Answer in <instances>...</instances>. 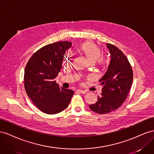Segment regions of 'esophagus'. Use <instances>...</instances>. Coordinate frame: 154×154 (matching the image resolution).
<instances>
[{
    "label": "esophagus",
    "mask_w": 154,
    "mask_h": 154,
    "mask_svg": "<svg viewBox=\"0 0 154 154\" xmlns=\"http://www.w3.org/2000/svg\"><path fill=\"white\" fill-rule=\"evenodd\" d=\"M77 92H79V93L83 94H85L86 93V91L82 90H81V89H77Z\"/></svg>",
    "instance_id": "1"
}]
</instances>
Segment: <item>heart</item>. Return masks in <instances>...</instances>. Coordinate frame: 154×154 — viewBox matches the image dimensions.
Returning a JSON list of instances; mask_svg holds the SVG:
<instances>
[{
  "instance_id": "heart-1",
  "label": "heart",
  "mask_w": 154,
  "mask_h": 154,
  "mask_svg": "<svg viewBox=\"0 0 154 154\" xmlns=\"http://www.w3.org/2000/svg\"><path fill=\"white\" fill-rule=\"evenodd\" d=\"M78 50L84 55L90 63L97 62L99 64H104L108 60L106 56L101 54L100 48L91 41H86L81 43L78 47Z\"/></svg>"
}]
</instances>
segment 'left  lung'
<instances>
[{
	"instance_id": "left-lung-1",
	"label": "left lung",
	"mask_w": 154,
	"mask_h": 154,
	"mask_svg": "<svg viewBox=\"0 0 154 154\" xmlns=\"http://www.w3.org/2000/svg\"><path fill=\"white\" fill-rule=\"evenodd\" d=\"M111 60L106 72L99 81L103 85L98 100L89 107L99 114L115 111L125 102L133 81V72L128 59L120 50L106 44Z\"/></svg>"
}]
</instances>
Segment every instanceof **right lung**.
Returning a JSON list of instances; mask_svg holds the SVG:
<instances>
[{
  "label": "right lung",
  "mask_w": 154,
  "mask_h": 154,
  "mask_svg": "<svg viewBox=\"0 0 154 154\" xmlns=\"http://www.w3.org/2000/svg\"><path fill=\"white\" fill-rule=\"evenodd\" d=\"M72 44L61 41L44 46L26 64L24 77L26 91L33 104L45 113L63 111L74 94L72 90L60 87L55 79L62 68L66 51Z\"/></svg>",
  "instance_id": "obj_1"
}]
</instances>
